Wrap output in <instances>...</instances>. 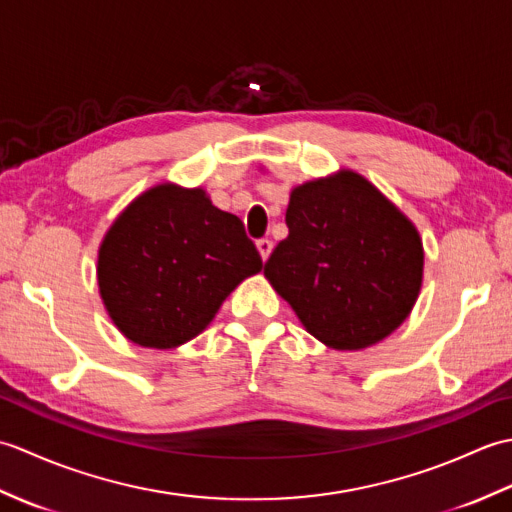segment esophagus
<instances>
[{
    "label": "esophagus",
    "mask_w": 512,
    "mask_h": 512,
    "mask_svg": "<svg viewBox=\"0 0 512 512\" xmlns=\"http://www.w3.org/2000/svg\"><path fill=\"white\" fill-rule=\"evenodd\" d=\"M257 250H259V255H262V259L266 262V259L270 257V253H273V242H270V239H259L257 242Z\"/></svg>",
    "instance_id": "obj_1"
}]
</instances>
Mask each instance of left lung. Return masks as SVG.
I'll return each mask as SVG.
<instances>
[{"label": "left lung", "mask_w": 512, "mask_h": 512, "mask_svg": "<svg viewBox=\"0 0 512 512\" xmlns=\"http://www.w3.org/2000/svg\"><path fill=\"white\" fill-rule=\"evenodd\" d=\"M288 237L264 275L314 339L365 350L398 330L422 288L418 228L352 169L290 191Z\"/></svg>", "instance_id": "1"}]
</instances>
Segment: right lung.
Returning <instances> with one entry per match:
<instances>
[{"instance_id":"add662e5","label":"right lung","mask_w":512,"mask_h":512,"mask_svg":"<svg viewBox=\"0 0 512 512\" xmlns=\"http://www.w3.org/2000/svg\"><path fill=\"white\" fill-rule=\"evenodd\" d=\"M262 270L237 215L202 187L160 182L129 202L99 246L103 306L125 339L173 350L206 330L224 299Z\"/></svg>"}]
</instances>
